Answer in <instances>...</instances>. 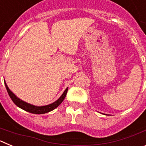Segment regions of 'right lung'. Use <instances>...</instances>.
Returning <instances> with one entry per match:
<instances>
[{
  "label": "right lung",
  "mask_w": 146,
  "mask_h": 146,
  "mask_svg": "<svg viewBox=\"0 0 146 146\" xmlns=\"http://www.w3.org/2000/svg\"><path fill=\"white\" fill-rule=\"evenodd\" d=\"M5 82V86L6 88V90H7V92L9 95L10 98L11 99V100L13 101V102L16 104L17 106L19 107L21 109L24 110L25 111L29 112L31 113H33V114H44V113H49V112L52 111L54 109H55L56 108L60 105L62 103V102L64 101V99H65L66 96L67 91H68V88H66L65 91H64L63 94L60 96L59 99H58L57 100L54 102L51 103L50 104H47V105H45V106H36V105H33V104H29V103L26 102H24L23 100L20 99V98H18L17 96L15 95L12 91L9 88L7 84Z\"/></svg>",
  "instance_id": "add662e5"
}]
</instances>
